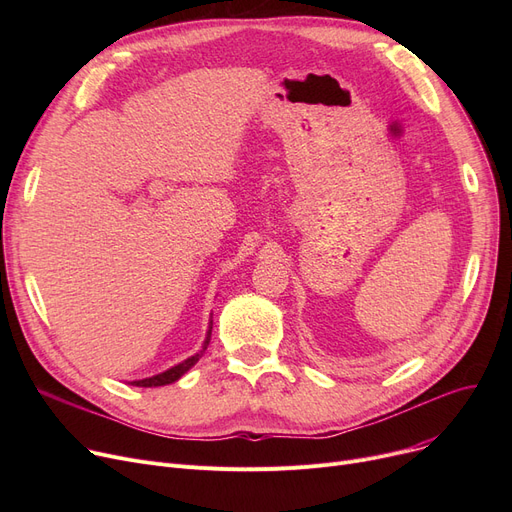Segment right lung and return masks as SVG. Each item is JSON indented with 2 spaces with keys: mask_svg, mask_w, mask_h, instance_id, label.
Returning <instances> with one entry per match:
<instances>
[{
  "mask_svg": "<svg viewBox=\"0 0 512 512\" xmlns=\"http://www.w3.org/2000/svg\"><path fill=\"white\" fill-rule=\"evenodd\" d=\"M211 328H213V319H209V328H207V334H205V340H203V346H201V351H199V353H195L193 357L184 359L182 363H178V365H174V367H170V369H166V371H161V373H157V375H151V378L134 380V382H130V386H139V388H155V386H168V384L178 382L188 369L195 367V363H197V361L203 357V353L207 351L209 340H211Z\"/></svg>",
  "mask_w": 512,
  "mask_h": 512,
  "instance_id": "add662e5",
  "label": "right lung"
}]
</instances>
